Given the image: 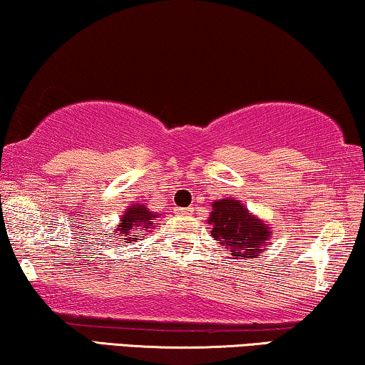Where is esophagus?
Wrapping results in <instances>:
<instances>
[{
	"mask_svg": "<svg viewBox=\"0 0 365 365\" xmlns=\"http://www.w3.org/2000/svg\"><path fill=\"white\" fill-rule=\"evenodd\" d=\"M178 214H189V209H182V207H178L176 209Z\"/></svg>",
	"mask_w": 365,
	"mask_h": 365,
	"instance_id": "34e87169",
	"label": "esophagus"
}]
</instances>
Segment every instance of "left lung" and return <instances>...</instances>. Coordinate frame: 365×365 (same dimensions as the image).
<instances>
[{
	"label": "left lung",
	"mask_w": 365,
	"mask_h": 365,
	"mask_svg": "<svg viewBox=\"0 0 365 365\" xmlns=\"http://www.w3.org/2000/svg\"><path fill=\"white\" fill-rule=\"evenodd\" d=\"M211 236L219 246L227 249L236 259L256 257L271 242V231L242 206L237 199H221L212 204Z\"/></svg>",
	"instance_id": "left-lung-1"
}]
</instances>
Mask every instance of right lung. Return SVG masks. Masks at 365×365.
Segmentation results:
<instances>
[{
  "mask_svg": "<svg viewBox=\"0 0 365 365\" xmlns=\"http://www.w3.org/2000/svg\"><path fill=\"white\" fill-rule=\"evenodd\" d=\"M158 216L153 214L146 206L143 204H133L128 207V211L123 214L121 222L118 227V239H124V242H134V239H138V229H151L154 226V219ZM149 232V231H148ZM111 236V234H109Z\"/></svg>",
  "mask_w": 365,
  "mask_h": 365,
  "instance_id": "1",
  "label": "right lung"
}]
</instances>
